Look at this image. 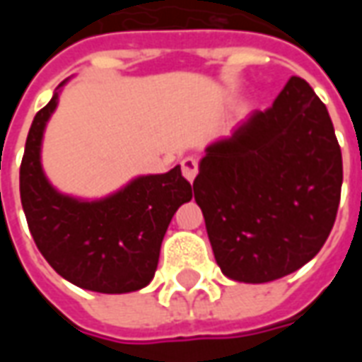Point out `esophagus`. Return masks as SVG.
<instances>
[{"label":"esophagus","instance_id":"34e87169","mask_svg":"<svg viewBox=\"0 0 362 362\" xmlns=\"http://www.w3.org/2000/svg\"><path fill=\"white\" fill-rule=\"evenodd\" d=\"M199 173V165H197V160L194 157H186L182 160V174H184V178L186 180H194Z\"/></svg>","mask_w":362,"mask_h":362}]
</instances>
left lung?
Listing matches in <instances>:
<instances>
[{
  "label": "left lung",
  "instance_id": "8db88e82",
  "mask_svg": "<svg viewBox=\"0 0 362 362\" xmlns=\"http://www.w3.org/2000/svg\"><path fill=\"white\" fill-rule=\"evenodd\" d=\"M341 149L326 104L291 77L273 106L211 143L194 197L221 272L267 283L310 262L341 197Z\"/></svg>",
  "mask_w": 362,
  "mask_h": 362
}]
</instances>
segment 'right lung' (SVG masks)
I'll use <instances>...</instances> for the list:
<instances>
[{"label":"right lung","mask_w":362,"mask_h":362,"mask_svg":"<svg viewBox=\"0 0 362 362\" xmlns=\"http://www.w3.org/2000/svg\"><path fill=\"white\" fill-rule=\"evenodd\" d=\"M56 106L58 93L36 112L21 163V204L30 235L46 262L77 287L108 295L139 291L153 279L168 223L192 199V186L174 166L139 176L98 202L59 194L40 165L44 127Z\"/></svg>","instance_id":"right-lung-1"}]
</instances>
